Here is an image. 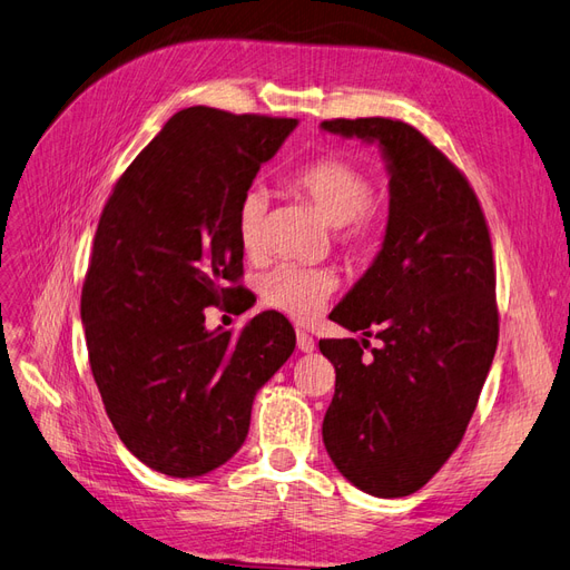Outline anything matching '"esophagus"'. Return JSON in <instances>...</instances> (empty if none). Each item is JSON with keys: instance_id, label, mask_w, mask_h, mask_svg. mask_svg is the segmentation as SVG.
I'll list each match as a JSON object with an SVG mask.
<instances>
[{"instance_id": "obj_1", "label": "esophagus", "mask_w": 570, "mask_h": 570, "mask_svg": "<svg viewBox=\"0 0 570 570\" xmlns=\"http://www.w3.org/2000/svg\"><path fill=\"white\" fill-rule=\"evenodd\" d=\"M296 344H298V348L303 354H311L313 348H315V340L311 337L308 332H303V330H296Z\"/></svg>"}]
</instances>
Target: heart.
<instances>
[{
    "label": "heart",
    "mask_w": 570,
    "mask_h": 570,
    "mask_svg": "<svg viewBox=\"0 0 570 570\" xmlns=\"http://www.w3.org/2000/svg\"><path fill=\"white\" fill-rule=\"evenodd\" d=\"M288 187L308 202L325 224L334 226V240L348 255L366 257L375 250L381 240L383 216L371 204L373 183L361 166L337 156L315 158L288 175ZM265 216L267 195L250 187L236 209V236L245 257L257 259L262 253ZM334 288L337 279L327 269L279 265L259 279V298L272 311H279L298 323H311L323 311Z\"/></svg>",
    "instance_id": "heart-1"
}]
</instances>
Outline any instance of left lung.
Masks as SVG:
<instances>
[{
    "instance_id": "left-lung-1",
    "label": "left lung",
    "mask_w": 570,
    "mask_h": 570,
    "mask_svg": "<svg viewBox=\"0 0 570 570\" xmlns=\"http://www.w3.org/2000/svg\"><path fill=\"white\" fill-rule=\"evenodd\" d=\"M377 144L390 175L381 253L332 311L348 332L320 340L337 373L323 421L334 466L377 499L419 491L462 441L499 344L495 267L484 212L464 175L412 125L325 120Z\"/></svg>"
}]
</instances>
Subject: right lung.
<instances>
[{
    "mask_svg": "<svg viewBox=\"0 0 570 570\" xmlns=\"http://www.w3.org/2000/svg\"><path fill=\"white\" fill-rule=\"evenodd\" d=\"M298 120L207 106L175 112L100 214L81 323L108 419L137 460L202 476L245 443L257 390L296 348L279 313L236 340L204 327L243 274L236 209Z\"/></svg>",
    "mask_w": 570,
    "mask_h": 570,
    "instance_id": "add662e5",
    "label": "right lung"
}]
</instances>
